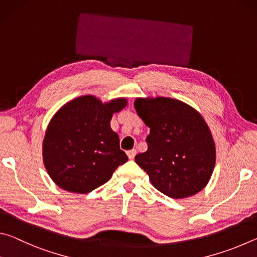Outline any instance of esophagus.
I'll list each match as a JSON object with an SVG mask.
<instances>
[{
  "instance_id": "1",
  "label": "esophagus",
  "mask_w": 257,
  "mask_h": 257,
  "mask_svg": "<svg viewBox=\"0 0 257 257\" xmlns=\"http://www.w3.org/2000/svg\"><path fill=\"white\" fill-rule=\"evenodd\" d=\"M136 154H137V151L136 150H130V151L127 152V155H128V158L130 160H134L135 156H136Z\"/></svg>"
}]
</instances>
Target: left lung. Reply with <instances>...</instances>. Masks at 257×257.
Segmentation results:
<instances>
[{
	"instance_id": "1",
	"label": "left lung",
	"mask_w": 257,
	"mask_h": 257,
	"mask_svg": "<svg viewBox=\"0 0 257 257\" xmlns=\"http://www.w3.org/2000/svg\"><path fill=\"white\" fill-rule=\"evenodd\" d=\"M135 108L150 128L149 149L136 162L156 189L176 199L205 188L214 170L216 151L201 113L170 97H138Z\"/></svg>"
}]
</instances>
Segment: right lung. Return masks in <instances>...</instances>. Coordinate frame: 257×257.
<instances>
[{
	"label": "right lung",
	"mask_w": 257,
	"mask_h": 257,
	"mask_svg": "<svg viewBox=\"0 0 257 257\" xmlns=\"http://www.w3.org/2000/svg\"><path fill=\"white\" fill-rule=\"evenodd\" d=\"M124 97L103 103L93 95L73 98L60 107L47 125L43 162L60 188L87 194L110 180L128 161L111 129L114 113L127 106Z\"/></svg>",
	"instance_id": "add662e5"
}]
</instances>
